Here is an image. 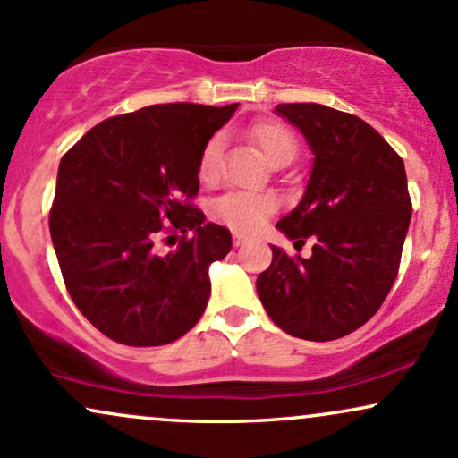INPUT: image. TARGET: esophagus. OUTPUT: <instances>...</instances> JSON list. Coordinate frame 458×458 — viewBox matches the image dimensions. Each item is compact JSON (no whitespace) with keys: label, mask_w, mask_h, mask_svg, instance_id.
<instances>
[{"label":"esophagus","mask_w":458,"mask_h":458,"mask_svg":"<svg viewBox=\"0 0 458 458\" xmlns=\"http://www.w3.org/2000/svg\"><path fill=\"white\" fill-rule=\"evenodd\" d=\"M245 234H241V233H234V245L236 247H241V245H245Z\"/></svg>","instance_id":"obj_1"}]
</instances>
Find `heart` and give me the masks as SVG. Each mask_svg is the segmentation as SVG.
Instances as JSON below:
<instances>
[{"instance_id":"1","label":"heart","mask_w":458,"mask_h":458,"mask_svg":"<svg viewBox=\"0 0 458 458\" xmlns=\"http://www.w3.org/2000/svg\"><path fill=\"white\" fill-rule=\"evenodd\" d=\"M250 138L256 141L265 159L271 163L291 161L297 152V140L291 129L280 123H256L250 129ZM219 155H222V138L215 135L207 141L198 161V176L204 182L217 178ZM276 211V198L269 193L254 191H230L213 202L211 213L217 222H222L239 233H256L262 224Z\"/></svg>"}]
</instances>
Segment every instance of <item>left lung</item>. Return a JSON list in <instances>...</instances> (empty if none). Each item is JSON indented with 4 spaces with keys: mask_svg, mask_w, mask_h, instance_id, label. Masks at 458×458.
I'll use <instances>...</instances> for the list:
<instances>
[{
    "mask_svg": "<svg viewBox=\"0 0 458 458\" xmlns=\"http://www.w3.org/2000/svg\"><path fill=\"white\" fill-rule=\"evenodd\" d=\"M276 114L301 131L312 150L306 191L277 230L312 256L273 260L256 291L277 327L327 343L375 317L386 301L411 222L401 157L357 115L318 103H284Z\"/></svg>",
    "mask_w": 458,
    "mask_h": 458,
    "instance_id": "1",
    "label": "left lung"
}]
</instances>
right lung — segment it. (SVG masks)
<instances>
[{
	"label": "right lung",
	"instance_id": "right-lung-1",
	"mask_svg": "<svg viewBox=\"0 0 458 458\" xmlns=\"http://www.w3.org/2000/svg\"><path fill=\"white\" fill-rule=\"evenodd\" d=\"M236 107L150 105L103 120L62 157L51 241L79 312L115 343L170 344L204 314L208 267L233 236L189 199L202 148ZM167 232L192 234L161 255L154 243Z\"/></svg>",
	"mask_w": 458,
	"mask_h": 458
}]
</instances>
